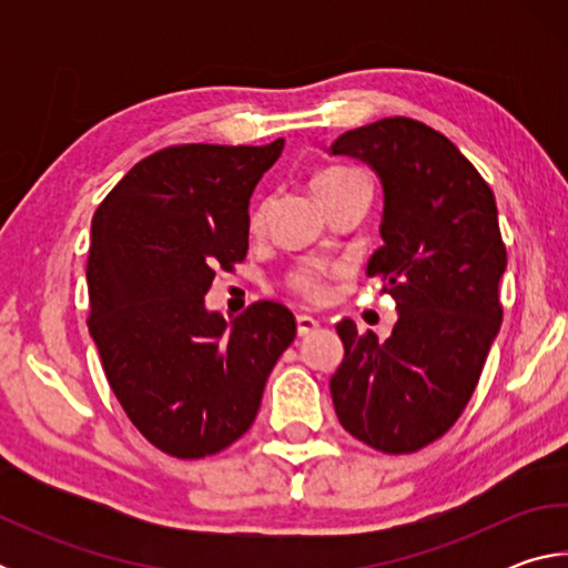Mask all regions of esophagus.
I'll list each match as a JSON object with an SVG mask.
<instances>
[{"label": "esophagus", "mask_w": 568, "mask_h": 568, "mask_svg": "<svg viewBox=\"0 0 568 568\" xmlns=\"http://www.w3.org/2000/svg\"><path fill=\"white\" fill-rule=\"evenodd\" d=\"M295 325H297V335H307L318 328V321H315L313 315L301 313V315H295Z\"/></svg>", "instance_id": "obj_1"}]
</instances>
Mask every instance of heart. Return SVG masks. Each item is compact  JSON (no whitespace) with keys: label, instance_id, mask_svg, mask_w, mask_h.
<instances>
[{"label":"heart","instance_id":"obj_1","mask_svg":"<svg viewBox=\"0 0 568 568\" xmlns=\"http://www.w3.org/2000/svg\"><path fill=\"white\" fill-rule=\"evenodd\" d=\"M358 180H365L361 172L348 170V168H333V170L321 172V175L313 180V190H315V195H323V192L343 187V185H348V182H358ZM261 223H263V207H257L253 217H250V225L257 227ZM321 273H323L321 267H303V271H297L291 277V285L297 293H303L307 297H318L323 293Z\"/></svg>","mask_w":568,"mask_h":568}]
</instances>
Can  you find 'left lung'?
<instances>
[{
	"instance_id": "8db88e82",
	"label": "left lung",
	"mask_w": 568,
	"mask_h": 568,
	"mask_svg": "<svg viewBox=\"0 0 568 568\" xmlns=\"http://www.w3.org/2000/svg\"><path fill=\"white\" fill-rule=\"evenodd\" d=\"M328 152L365 162L381 180L383 245L365 275L386 285L398 311L388 341L338 323L335 416L371 448L410 454L458 420L501 328L496 197L454 142L408 118L343 132Z\"/></svg>"
}]
</instances>
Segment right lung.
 <instances>
[{"mask_svg": "<svg viewBox=\"0 0 568 568\" xmlns=\"http://www.w3.org/2000/svg\"><path fill=\"white\" fill-rule=\"evenodd\" d=\"M283 145L160 150L92 217L90 335L120 406L170 456H213L243 436L295 338L281 303L233 323L205 305L217 267L247 253L250 197Z\"/></svg>", "mask_w": 568, "mask_h": 568, "instance_id": "right-lung-1", "label": "right lung"}]
</instances>
